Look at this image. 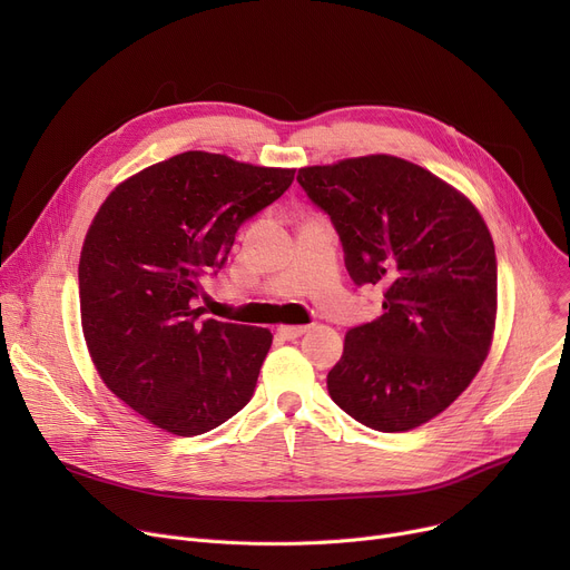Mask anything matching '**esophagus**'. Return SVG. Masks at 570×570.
Instances as JSON below:
<instances>
[{"mask_svg":"<svg viewBox=\"0 0 570 570\" xmlns=\"http://www.w3.org/2000/svg\"><path fill=\"white\" fill-rule=\"evenodd\" d=\"M309 331V325H279L277 333L284 337V340H297L301 335H305Z\"/></svg>","mask_w":570,"mask_h":570,"instance_id":"1","label":"esophagus"}]
</instances>
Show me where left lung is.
I'll list each match as a JSON object with an SVG mask.
<instances>
[{"instance_id": "8db88e82", "label": "left lung", "mask_w": 570, "mask_h": 570, "mask_svg": "<svg viewBox=\"0 0 570 570\" xmlns=\"http://www.w3.org/2000/svg\"><path fill=\"white\" fill-rule=\"evenodd\" d=\"M297 183L331 215L351 279L381 284L383 314L346 333L327 391L357 423L409 432L451 406L492 346L497 256L478 207L393 155L305 166Z\"/></svg>"}]
</instances>
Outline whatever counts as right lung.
<instances>
[{"label": "right lung", "instance_id": "add662e5", "mask_svg": "<svg viewBox=\"0 0 570 570\" xmlns=\"http://www.w3.org/2000/svg\"><path fill=\"white\" fill-rule=\"evenodd\" d=\"M293 175L189 149L119 183L89 224L78 265L85 344L108 391L155 428L196 436L252 400L273 333L200 318L191 303L239 224Z\"/></svg>", "mask_w": 570, "mask_h": 570}]
</instances>
